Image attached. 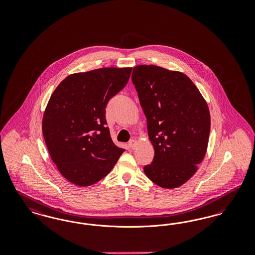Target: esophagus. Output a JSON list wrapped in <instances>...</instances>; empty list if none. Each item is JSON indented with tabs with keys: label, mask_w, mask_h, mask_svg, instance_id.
Here are the masks:
<instances>
[{
	"label": "esophagus",
	"mask_w": 255,
	"mask_h": 255,
	"mask_svg": "<svg viewBox=\"0 0 255 255\" xmlns=\"http://www.w3.org/2000/svg\"><path fill=\"white\" fill-rule=\"evenodd\" d=\"M135 145H136V140H135V139H131V140L129 141V147H130L131 149H134Z\"/></svg>",
	"instance_id": "esophagus-1"
}]
</instances>
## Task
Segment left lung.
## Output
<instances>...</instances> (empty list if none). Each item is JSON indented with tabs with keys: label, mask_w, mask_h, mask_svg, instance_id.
<instances>
[{
	"label": "left lung",
	"mask_w": 255,
	"mask_h": 255,
	"mask_svg": "<svg viewBox=\"0 0 255 255\" xmlns=\"http://www.w3.org/2000/svg\"><path fill=\"white\" fill-rule=\"evenodd\" d=\"M132 81L155 149L144 173L160 187H179L206 155L210 132L206 100L184 73L155 65L134 67Z\"/></svg>",
	"instance_id": "left-lung-1"
}]
</instances>
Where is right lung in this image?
<instances>
[{"label":"right lung","mask_w":255,"mask_h":255,"mask_svg":"<svg viewBox=\"0 0 255 255\" xmlns=\"http://www.w3.org/2000/svg\"><path fill=\"white\" fill-rule=\"evenodd\" d=\"M132 68H102L66 77L49 98L42 129L62 176L79 186L106 177L124 149L116 145L106 106L127 84Z\"/></svg>","instance_id":"obj_1"}]
</instances>
